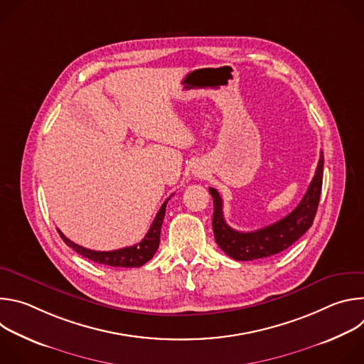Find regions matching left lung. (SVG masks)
<instances>
[{"mask_svg":"<svg viewBox=\"0 0 364 364\" xmlns=\"http://www.w3.org/2000/svg\"><path fill=\"white\" fill-rule=\"evenodd\" d=\"M323 168L324 155L321 152L314 178L301 203L284 219L253 232H237L225 222L223 200L216 188L209 187L215 205L212 226L219 247L235 261H255L288 249L314 222L323 187Z\"/></svg>","mask_w":364,"mask_h":364,"instance_id":"left-lung-1","label":"left lung"}]
</instances>
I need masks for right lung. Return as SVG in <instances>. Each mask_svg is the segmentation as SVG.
Returning a JSON list of instances; mask_svg holds the SVG:
<instances>
[{
    "label": "right lung",
    "instance_id": "add662e5",
    "mask_svg": "<svg viewBox=\"0 0 364 364\" xmlns=\"http://www.w3.org/2000/svg\"><path fill=\"white\" fill-rule=\"evenodd\" d=\"M167 201H168V198L160 207V210H159L157 216H155L148 233L144 236V239L139 243H136L134 246H128V247H122V249H117V250H111V252H99V250H92V249H86L80 245H76L75 242L69 240L59 229H58V232H59L60 237L63 239V242L69 247H72L75 252L90 259V261H93L96 264L115 267V268H118V267L139 268L149 261L160 246V233H161V226H163V220L166 216Z\"/></svg>",
    "mask_w": 364,
    "mask_h": 364
}]
</instances>
